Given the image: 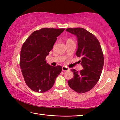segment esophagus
<instances>
[{"label": "esophagus", "mask_w": 120, "mask_h": 120, "mask_svg": "<svg viewBox=\"0 0 120 120\" xmlns=\"http://www.w3.org/2000/svg\"><path fill=\"white\" fill-rule=\"evenodd\" d=\"M62 70L63 71H67V70H69V69L68 68L66 67H64V66H63L62 67Z\"/></svg>", "instance_id": "1"}]
</instances>
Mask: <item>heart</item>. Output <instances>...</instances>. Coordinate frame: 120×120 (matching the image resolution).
<instances>
[{"label": "heart", "mask_w": 120, "mask_h": 120, "mask_svg": "<svg viewBox=\"0 0 120 120\" xmlns=\"http://www.w3.org/2000/svg\"><path fill=\"white\" fill-rule=\"evenodd\" d=\"M74 41H73L72 40H71V39H68L67 40V41H66V43H68V42H73Z\"/></svg>", "instance_id": "1"}]
</instances>
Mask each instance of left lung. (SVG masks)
Here are the masks:
<instances>
[{
  "instance_id": "8db88e82",
  "label": "left lung",
  "mask_w": 120,
  "mask_h": 120,
  "mask_svg": "<svg viewBox=\"0 0 120 120\" xmlns=\"http://www.w3.org/2000/svg\"><path fill=\"white\" fill-rule=\"evenodd\" d=\"M66 31L77 36L78 49L76 54L82 57L84 69H71L74 77L68 80L71 88L78 93L88 92L99 79L104 65V56L100 43L94 35L83 28H68Z\"/></svg>"
}]
</instances>
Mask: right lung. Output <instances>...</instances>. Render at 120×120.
<instances>
[{
	"mask_svg": "<svg viewBox=\"0 0 120 120\" xmlns=\"http://www.w3.org/2000/svg\"><path fill=\"white\" fill-rule=\"evenodd\" d=\"M64 28H43L33 32L22 46L20 67L26 84L31 90L44 93L53 86L62 71L60 66L46 64V56Z\"/></svg>",
	"mask_w": 120,
	"mask_h": 120,
	"instance_id": "add662e5",
	"label": "right lung"
}]
</instances>
